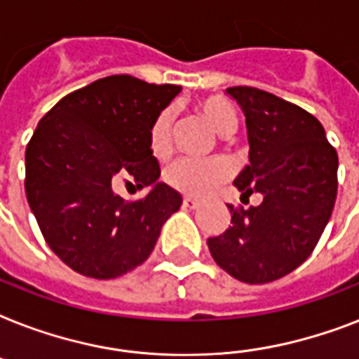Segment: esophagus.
I'll use <instances>...</instances> for the list:
<instances>
[{
	"label": "esophagus",
	"instance_id": "esophagus-1",
	"mask_svg": "<svg viewBox=\"0 0 359 359\" xmlns=\"http://www.w3.org/2000/svg\"><path fill=\"white\" fill-rule=\"evenodd\" d=\"M182 205H184L186 208H197L199 207V201H197V199H194V197H184Z\"/></svg>",
	"mask_w": 359,
	"mask_h": 359
}]
</instances>
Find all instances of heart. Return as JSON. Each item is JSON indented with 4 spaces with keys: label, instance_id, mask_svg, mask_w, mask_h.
Listing matches in <instances>:
<instances>
[{
    "label": "heart",
    "instance_id": "1",
    "mask_svg": "<svg viewBox=\"0 0 359 359\" xmlns=\"http://www.w3.org/2000/svg\"><path fill=\"white\" fill-rule=\"evenodd\" d=\"M203 115L218 134H231L236 126L235 109L219 98H208L201 104ZM173 130L175 109L163 108L154 117L149 128V149L156 158L163 160L173 152ZM231 177V165L224 158H180L165 169L163 179L171 188L188 194V196L203 197L214 191L219 184Z\"/></svg>",
    "mask_w": 359,
    "mask_h": 359
}]
</instances>
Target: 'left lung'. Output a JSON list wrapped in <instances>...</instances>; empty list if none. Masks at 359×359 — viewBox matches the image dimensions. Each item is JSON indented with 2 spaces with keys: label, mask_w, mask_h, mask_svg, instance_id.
Here are the masks:
<instances>
[{
  "label": "left lung",
  "mask_w": 359,
  "mask_h": 359,
  "mask_svg": "<svg viewBox=\"0 0 359 359\" xmlns=\"http://www.w3.org/2000/svg\"><path fill=\"white\" fill-rule=\"evenodd\" d=\"M245 115L250 165L236 177L259 207H233L231 227L207 240L219 268L242 283H270L315 250L337 196V152L309 111L257 87H229Z\"/></svg>",
  "instance_id": "8db88e82"
}]
</instances>
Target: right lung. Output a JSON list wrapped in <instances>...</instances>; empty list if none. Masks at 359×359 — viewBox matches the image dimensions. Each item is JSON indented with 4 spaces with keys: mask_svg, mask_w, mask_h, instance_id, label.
<instances>
[{
    "mask_svg": "<svg viewBox=\"0 0 359 359\" xmlns=\"http://www.w3.org/2000/svg\"><path fill=\"white\" fill-rule=\"evenodd\" d=\"M180 91L117 74L61 98L25 149V196L50 250L74 272L114 279L145 262L162 225L182 205L163 182L149 128ZM121 180L153 184L145 200L124 202Z\"/></svg>",
    "mask_w": 359,
    "mask_h": 359,
    "instance_id": "obj_1",
    "label": "right lung"
}]
</instances>
